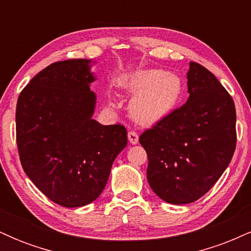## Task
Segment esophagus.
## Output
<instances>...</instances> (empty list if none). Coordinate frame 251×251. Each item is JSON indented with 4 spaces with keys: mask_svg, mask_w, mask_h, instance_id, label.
<instances>
[{
    "mask_svg": "<svg viewBox=\"0 0 251 251\" xmlns=\"http://www.w3.org/2000/svg\"><path fill=\"white\" fill-rule=\"evenodd\" d=\"M128 140L131 144H137L139 140V135L133 129H131V131H128Z\"/></svg>",
    "mask_w": 251,
    "mask_h": 251,
    "instance_id": "34e87169",
    "label": "esophagus"
}]
</instances>
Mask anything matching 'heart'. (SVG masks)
<instances>
[{
	"label": "heart",
	"instance_id": "obj_1",
	"mask_svg": "<svg viewBox=\"0 0 251 251\" xmlns=\"http://www.w3.org/2000/svg\"><path fill=\"white\" fill-rule=\"evenodd\" d=\"M125 87L135 93L129 102L132 117L146 124L155 123L168 116L183 96L180 77L164 70L135 72L126 80Z\"/></svg>",
	"mask_w": 251,
	"mask_h": 251
}]
</instances>
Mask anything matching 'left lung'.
Wrapping results in <instances>:
<instances>
[{
    "mask_svg": "<svg viewBox=\"0 0 251 251\" xmlns=\"http://www.w3.org/2000/svg\"><path fill=\"white\" fill-rule=\"evenodd\" d=\"M190 97L139 137L148 153V180L171 204L200 200L220 179L236 149V109L211 72L190 62Z\"/></svg>",
    "mask_w": 251,
    "mask_h": 251,
    "instance_id": "1",
    "label": "left lung"
}]
</instances>
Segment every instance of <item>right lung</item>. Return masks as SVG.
Segmentation results:
<instances>
[{"mask_svg": "<svg viewBox=\"0 0 251 251\" xmlns=\"http://www.w3.org/2000/svg\"><path fill=\"white\" fill-rule=\"evenodd\" d=\"M89 60L54 62L20 93L16 144L25 175L51 201L77 208L99 197L127 145L122 124L92 119L96 94Z\"/></svg>", "mask_w": 251, "mask_h": 251, "instance_id": "obj_1", "label": "right lung"}]
</instances>
